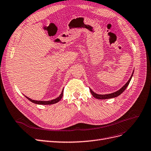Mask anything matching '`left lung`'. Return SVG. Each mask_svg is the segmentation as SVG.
I'll use <instances>...</instances> for the list:
<instances>
[{
  "instance_id": "8db88e82",
  "label": "left lung",
  "mask_w": 151,
  "mask_h": 151,
  "mask_svg": "<svg viewBox=\"0 0 151 151\" xmlns=\"http://www.w3.org/2000/svg\"><path fill=\"white\" fill-rule=\"evenodd\" d=\"M132 75H133V72H132V74L131 76L130 77L129 80H128V81L126 83V84H125L123 86H122V87L119 90L117 91H116V92H114V93H111V94H96V93H95L94 92H93V91H92V90H91V89L90 88V92H91V93L92 94V95H93L94 98H96V99H110V98H113L117 97V96H118L119 95H120V94L126 90V88H127V86H128V85L129 84V83H130V81H131V78H132Z\"/></svg>"
}]
</instances>
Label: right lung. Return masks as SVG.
Masks as SVG:
<instances>
[{
  "label": "right lung",
  "instance_id": "add662e5",
  "mask_svg": "<svg viewBox=\"0 0 151 151\" xmlns=\"http://www.w3.org/2000/svg\"><path fill=\"white\" fill-rule=\"evenodd\" d=\"M63 90L64 89H63V90H62V92H61V94L58 97V98H55V99H52V100H50V101H36V100H33V99H30V98H28V97H27V96H25L29 100V101H30L31 102H32V103H35V104H43V105H48V104H55V103H58L60 100L62 98V97H63Z\"/></svg>",
  "mask_w": 151,
  "mask_h": 151
}]
</instances>
